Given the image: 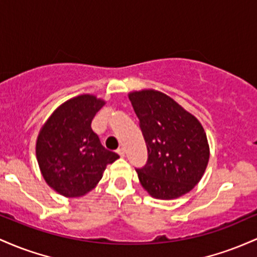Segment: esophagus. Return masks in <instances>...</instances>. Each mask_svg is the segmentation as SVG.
I'll return each mask as SVG.
<instances>
[{
  "mask_svg": "<svg viewBox=\"0 0 257 257\" xmlns=\"http://www.w3.org/2000/svg\"><path fill=\"white\" fill-rule=\"evenodd\" d=\"M116 153L120 155V157H125V149H123L122 147H120V148H117Z\"/></svg>",
  "mask_w": 257,
  "mask_h": 257,
  "instance_id": "34e87169",
  "label": "esophagus"
}]
</instances>
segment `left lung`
Returning <instances> with one entry per match:
<instances>
[{"instance_id": "left-lung-1", "label": "left lung", "mask_w": 257, "mask_h": 257, "mask_svg": "<svg viewBox=\"0 0 257 257\" xmlns=\"http://www.w3.org/2000/svg\"><path fill=\"white\" fill-rule=\"evenodd\" d=\"M128 98L148 149V161L136 170L142 187L161 200L191 192L203 177L210 158L200 121L160 91H134Z\"/></svg>"}]
</instances>
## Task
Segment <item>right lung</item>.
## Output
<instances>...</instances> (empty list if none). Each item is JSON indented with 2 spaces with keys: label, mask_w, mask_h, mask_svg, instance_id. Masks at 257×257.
<instances>
[{
  "label": "right lung",
  "mask_w": 257,
  "mask_h": 257,
  "mask_svg": "<svg viewBox=\"0 0 257 257\" xmlns=\"http://www.w3.org/2000/svg\"><path fill=\"white\" fill-rule=\"evenodd\" d=\"M105 100L80 94L60 104L42 125L36 140V159L43 180L60 195L87 194L102 180L106 165L119 159L91 128Z\"/></svg>",
  "instance_id": "right-lung-1"
}]
</instances>
